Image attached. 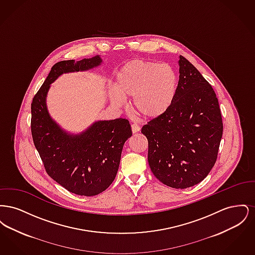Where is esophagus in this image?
Returning a JSON list of instances; mask_svg holds the SVG:
<instances>
[{"label":"esophagus","mask_w":255,"mask_h":255,"mask_svg":"<svg viewBox=\"0 0 255 255\" xmlns=\"http://www.w3.org/2000/svg\"><path fill=\"white\" fill-rule=\"evenodd\" d=\"M131 128H132V132H133V133H137V132L140 131V127H139L137 124H135V123H133V124L131 125Z\"/></svg>","instance_id":"esophagus-1"}]
</instances>
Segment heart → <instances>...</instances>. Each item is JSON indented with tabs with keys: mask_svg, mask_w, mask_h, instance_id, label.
<instances>
[{
	"mask_svg": "<svg viewBox=\"0 0 255 255\" xmlns=\"http://www.w3.org/2000/svg\"><path fill=\"white\" fill-rule=\"evenodd\" d=\"M179 84V75L169 65L133 59L118 71L110 98L115 105H120L123 99L133 97V113L145 121H155L173 106Z\"/></svg>",
	"mask_w": 255,
	"mask_h": 255,
	"instance_id": "b5f03b06",
	"label": "heart"
}]
</instances>
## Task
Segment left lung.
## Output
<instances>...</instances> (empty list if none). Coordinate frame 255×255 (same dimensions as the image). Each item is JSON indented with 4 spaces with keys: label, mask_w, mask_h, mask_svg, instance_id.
Instances as JSON below:
<instances>
[{
    "label": "left lung",
    "mask_w": 255,
    "mask_h": 255,
    "mask_svg": "<svg viewBox=\"0 0 255 255\" xmlns=\"http://www.w3.org/2000/svg\"><path fill=\"white\" fill-rule=\"evenodd\" d=\"M179 91L162 118L145 124L148 162L158 181L173 188L202 182L215 164L223 134L218 99L194 66L179 56Z\"/></svg>",
    "instance_id": "left-lung-1"
}]
</instances>
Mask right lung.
Segmentation results:
<instances>
[{"label":"right lung","mask_w":255,"mask_h":255,"mask_svg":"<svg viewBox=\"0 0 255 255\" xmlns=\"http://www.w3.org/2000/svg\"><path fill=\"white\" fill-rule=\"evenodd\" d=\"M102 63L98 54L56 63L31 103L32 138L47 173L68 191L80 196L98 195L114 182L123 145L132 135L131 125L120 118L93 122L80 133L69 132L50 116L47 97L61 75L93 71Z\"/></svg>","instance_id":"right-lung-1"}]
</instances>
